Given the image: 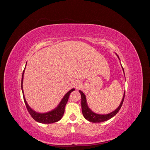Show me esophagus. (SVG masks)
<instances>
[{"instance_id": "esophagus-1", "label": "esophagus", "mask_w": 150, "mask_h": 150, "mask_svg": "<svg viewBox=\"0 0 150 150\" xmlns=\"http://www.w3.org/2000/svg\"><path fill=\"white\" fill-rule=\"evenodd\" d=\"M81 86V81H76V88H79Z\"/></svg>"}]
</instances>
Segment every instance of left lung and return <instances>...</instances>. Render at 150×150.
Returning a JSON list of instances; mask_svg holds the SVG:
<instances>
[{"label":"left lung","mask_w":150,"mask_h":150,"mask_svg":"<svg viewBox=\"0 0 150 150\" xmlns=\"http://www.w3.org/2000/svg\"><path fill=\"white\" fill-rule=\"evenodd\" d=\"M117 56L120 59V57H118V56L117 55ZM122 70H123V72H124L123 68H122ZM124 74H125V72H124ZM79 93L81 94V108H82L83 115L86 120H87L88 121H89L90 122H101L110 120L113 116H115L117 114V113L118 112V111H120V110L122 106V103H123V101H124L125 94V91L122 101L120 104V106L117 107L116 110H115V111H113L112 112L109 113V114H107V115H99V114H96V113H95L91 111V109L88 106L85 94L82 91H81V90H79Z\"/></svg>","instance_id":"1"}]
</instances>
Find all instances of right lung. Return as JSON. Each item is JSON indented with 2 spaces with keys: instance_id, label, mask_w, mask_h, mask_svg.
<instances>
[{
  "instance_id": "obj_1",
  "label": "right lung",
  "mask_w": 150,
  "mask_h": 150,
  "mask_svg": "<svg viewBox=\"0 0 150 150\" xmlns=\"http://www.w3.org/2000/svg\"><path fill=\"white\" fill-rule=\"evenodd\" d=\"M26 64H27V62H26ZM25 67H26V65L25 66L23 72H22V81H21V89H22V94H23L24 103L25 104L27 110H28V112H29V114L32 117H33V118L35 121H38L39 122H40V123L51 124V123H53V122H56L58 121H59L62 117L63 115H64V113L65 106H66V104L67 103L68 99H69V95L72 91H73L75 90V89L73 88V89H71L69 91H68L64 95V96L63 97L61 101L60 102L59 104V105L55 109H54V110H53L51 111H49L47 112H45V113H39L38 112H35V111H34L33 110V109L30 108V106L28 105V103H27L25 96H24L23 88H22V83H23L24 74Z\"/></svg>"
}]
</instances>
